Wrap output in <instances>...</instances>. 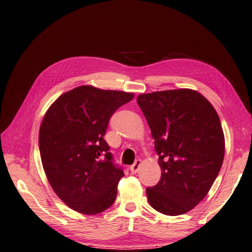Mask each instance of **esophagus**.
I'll return each instance as SVG.
<instances>
[{"label":"esophagus","instance_id":"esophagus-1","mask_svg":"<svg viewBox=\"0 0 252 252\" xmlns=\"http://www.w3.org/2000/svg\"><path fill=\"white\" fill-rule=\"evenodd\" d=\"M140 165H141V160L140 159H137L135 163H133L131 166H130V171L131 173H137L139 168H140Z\"/></svg>","mask_w":252,"mask_h":252}]
</instances>
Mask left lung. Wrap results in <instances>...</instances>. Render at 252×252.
Segmentation results:
<instances>
[{"label":"left lung","instance_id":"1","mask_svg":"<svg viewBox=\"0 0 252 252\" xmlns=\"http://www.w3.org/2000/svg\"><path fill=\"white\" fill-rule=\"evenodd\" d=\"M161 169L160 180L147 189L150 205L160 214L179 216L208 194L224 158L219 115L203 94L173 89L139 94Z\"/></svg>","mask_w":252,"mask_h":252}]
</instances>
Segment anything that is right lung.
Masks as SVG:
<instances>
[{"label": "right lung", "instance_id": "right-lung-1", "mask_svg": "<svg viewBox=\"0 0 252 252\" xmlns=\"http://www.w3.org/2000/svg\"><path fill=\"white\" fill-rule=\"evenodd\" d=\"M135 94L80 86L47 110L38 147L44 171L57 196L83 215H97L113 205L124 172L114 165L103 136L109 121Z\"/></svg>", "mask_w": 252, "mask_h": 252}]
</instances>
